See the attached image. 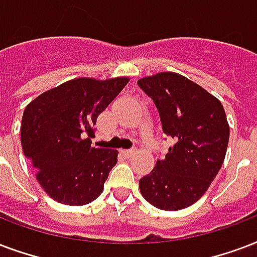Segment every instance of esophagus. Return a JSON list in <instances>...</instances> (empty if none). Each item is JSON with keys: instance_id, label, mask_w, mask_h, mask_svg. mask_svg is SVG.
Listing matches in <instances>:
<instances>
[{"instance_id": "esophagus-1", "label": "esophagus", "mask_w": 257, "mask_h": 257, "mask_svg": "<svg viewBox=\"0 0 257 257\" xmlns=\"http://www.w3.org/2000/svg\"><path fill=\"white\" fill-rule=\"evenodd\" d=\"M122 154H124L126 158H132L133 155L136 154V150H124L122 151Z\"/></svg>"}]
</instances>
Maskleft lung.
<instances>
[{
	"label": "left lung",
	"mask_w": 257,
	"mask_h": 257,
	"mask_svg": "<svg viewBox=\"0 0 257 257\" xmlns=\"http://www.w3.org/2000/svg\"><path fill=\"white\" fill-rule=\"evenodd\" d=\"M158 107L164 133L175 144L139 182L146 201L158 209L182 210L206 193L224 163L229 124L218 98L178 72L137 81Z\"/></svg>",
	"instance_id": "8db88e82"
}]
</instances>
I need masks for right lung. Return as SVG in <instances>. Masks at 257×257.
I'll use <instances>...</instances> for the list:
<instances>
[{
  "label": "right lung",
  "instance_id": "1",
  "mask_svg": "<svg viewBox=\"0 0 257 257\" xmlns=\"http://www.w3.org/2000/svg\"><path fill=\"white\" fill-rule=\"evenodd\" d=\"M129 82L74 78L27 105L21 120V147L36 170L42 189L56 202L81 206L93 202L117 163V150L95 148L97 117Z\"/></svg>",
  "mask_w": 257,
  "mask_h": 257
}]
</instances>
